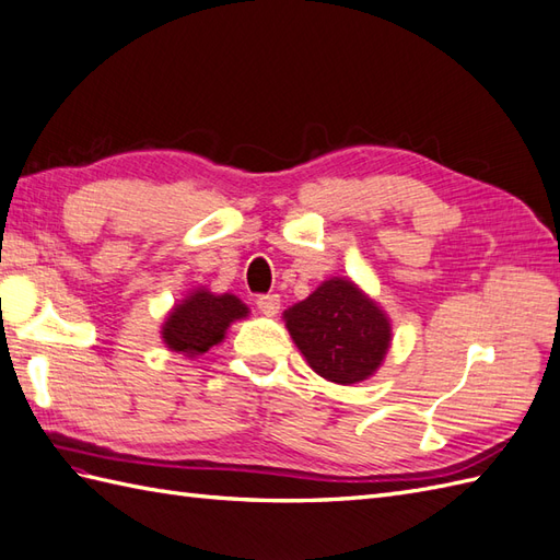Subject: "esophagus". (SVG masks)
<instances>
[{
    "label": "esophagus",
    "instance_id": "obj_1",
    "mask_svg": "<svg viewBox=\"0 0 560 560\" xmlns=\"http://www.w3.org/2000/svg\"><path fill=\"white\" fill-rule=\"evenodd\" d=\"M256 306L264 313V316H276V313L280 311V296L278 294H261L256 299Z\"/></svg>",
    "mask_w": 560,
    "mask_h": 560
}]
</instances>
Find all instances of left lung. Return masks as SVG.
Wrapping results in <instances>:
<instances>
[{
    "instance_id": "8db88e82",
    "label": "left lung",
    "mask_w": 560,
    "mask_h": 560,
    "mask_svg": "<svg viewBox=\"0 0 560 560\" xmlns=\"http://www.w3.org/2000/svg\"><path fill=\"white\" fill-rule=\"evenodd\" d=\"M284 325L313 371L337 385L371 377L392 342L385 311L345 278L325 280L284 311Z\"/></svg>"
}]
</instances>
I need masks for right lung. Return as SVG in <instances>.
<instances>
[{"mask_svg":"<svg viewBox=\"0 0 560 560\" xmlns=\"http://www.w3.org/2000/svg\"><path fill=\"white\" fill-rule=\"evenodd\" d=\"M247 313L249 308L235 294H211L199 288L168 313L161 327L163 345L189 359L201 357L223 342L230 323L247 318Z\"/></svg>","mask_w":560,"mask_h":560,"instance_id":"1","label":"right lung"}]
</instances>
